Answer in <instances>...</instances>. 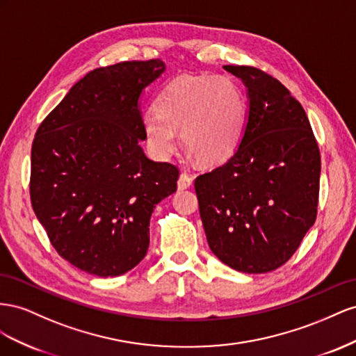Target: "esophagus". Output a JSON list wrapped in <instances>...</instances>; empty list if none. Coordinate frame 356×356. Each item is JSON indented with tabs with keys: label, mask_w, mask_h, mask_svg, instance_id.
Returning <instances> with one entry per match:
<instances>
[{
	"label": "esophagus",
	"mask_w": 356,
	"mask_h": 356,
	"mask_svg": "<svg viewBox=\"0 0 356 356\" xmlns=\"http://www.w3.org/2000/svg\"><path fill=\"white\" fill-rule=\"evenodd\" d=\"M192 177L189 176V175H186V172H181V175L179 176V180H177V188L179 189H188V188H191L192 186Z\"/></svg>",
	"instance_id": "1"
}]
</instances>
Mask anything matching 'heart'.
<instances>
[{"label": "heart", "instance_id": "b5f03b06", "mask_svg": "<svg viewBox=\"0 0 356 356\" xmlns=\"http://www.w3.org/2000/svg\"><path fill=\"white\" fill-rule=\"evenodd\" d=\"M246 122V99L227 76H181L161 90L156 111L141 119L145 140L159 159L184 146L202 164H219L238 146Z\"/></svg>", "mask_w": 356, "mask_h": 356}]
</instances>
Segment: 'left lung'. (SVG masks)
Masks as SVG:
<instances>
[{
  "mask_svg": "<svg viewBox=\"0 0 356 356\" xmlns=\"http://www.w3.org/2000/svg\"><path fill=\"white\" fill-rule=\"evenodd\" d=\"M248 89V118L225 164L195 179L211 252L241 273L283 266L316 219L321 155L306 111L277 79L223 65Z\"/></svg>",
  "mask_w": 356,
  "mask_h": 356,
  "instance_id": "obj_1",
  "label": "left lung"
}]
</instances>
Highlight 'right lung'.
Instances as JSON below:
<instances>
[{"instance_id": "obj_1", "label": "right lung", "mask_w": 356, "mask_h": 356, "mask_svg": "<svg viewBox=\"0 0 356 356\" xmlns=\"http://www.w3.org/2000/svg\"><path fill=\"white\" fill-rule=\"evenodd\" d=\"M164 71L161 59L90 71L37 129L35 216L60 257L98 277L120 276L146 257L152 211L177 189V167L140 146V97Z\"/></svg>"}]
</instances>
